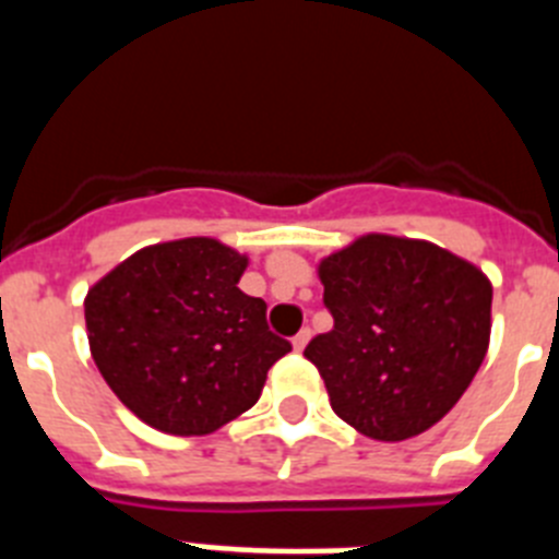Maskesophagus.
<instances>
[{
  "mask_svg": "<svg viewBox=\"0 0 559 559\" xmlns=\"http://www.w3.org/2000/svg\"><path fill=\"white\" fill-rule=\"evenodd\" d=\"M308 341H310V330L302 328V330H299V333L294 335V349H296V353H302V349L308 347Z\"/></svg>",
  "mask_w": 559,
  "mask_h": 559,
  "instance_id": "esophagus-1",
  "label": "esophagus"
}]
</instances>
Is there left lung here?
<instances>
[{
	"label": "left lung",
	"instance_id": "8db88e82",
	"mask_svg": "<svg viewBox=\"0 0 559 559\" xmlns=\"http://www.w3.org/2000/svg\"><path fill=\"white\" fill-rule=\"evenodd\" d=\"M319 280L333 330L305 358L333 412L380 442L445 417L490 347V280L448 249L392 235H364L324 257Z\"/></svg>",
	"mask_w": 559,
	"mask_h": 559
}]
</instances>
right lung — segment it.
<instances>
[{
  "label": "right lung",
  "mask_w": 559,
  "mask_h": 559,
  "mask_svg": "<svg viewBox=\"0 0 559 559\" xmlns=\"http://www.w3.org/2000/svg\"><path fill=\"white\" fill-rule=\"evenodd\" d=\"M246 260L212 237L140 249L88 288L86 330L97 369L142 423L204 437L249 412L290 344L265 302L237 288Z\"/></svg>",
  "instance_id": "right-lung-1"
}]
</instances>
